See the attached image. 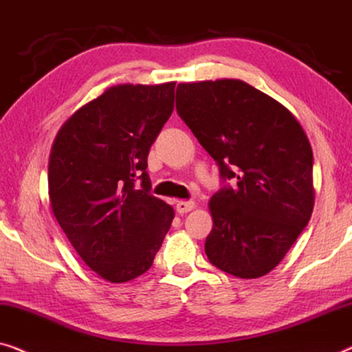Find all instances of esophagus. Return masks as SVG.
Listing matches in <instances>:
<instances>
[{"label": "esophagus", "mask_w": 352, "mask_h": 352, "mask_svg": "<svg viewBox=\"0 0 352 352\" xmlns=\"http://www.w3.org/2000/svg\"><path fill=\"white\" fill-rule=\"evenodd\" d=\"M175 209H177L178 214L183 215V214H186V212L195 209V202H192V201H178Z\"/></svg>", "instance_id": "1"}]
</instances>
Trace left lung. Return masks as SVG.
Listing matches in <instances>:
<instances>
[{
    "mask_svg": "<svg viewBox=\"0 0 352 352\" xmlns=\"http://www.w3.org/2000/svg\"><path fill=\"white\" fill-rule=\"evenodd\" d=\"M177 113L220 170L207 258L241 279L268 274L313 214L314 157L305 131L285 107L239 79L178 84Z\"/></svg>",
    "mask_w": 352,
    "mask_h": 352,
    "instance_id": "left-lung-1",
    "label": "left lung"
}]
</instances>
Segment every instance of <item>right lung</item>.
<instances>
[{
  "instance_id": "1",
  "label": "right lung",
  "mask_w": 352,
  "mask_h": 352,
  "mask_svg": "<svg viewBox=\"0 0 352 352\" xmlns=\"http://www.w3.org/2000/svg\"><path fill=\"white\" fill-rule=\"evenodd\" d=\"M175 82L122 84L78 110L49 161L58 225L92 271L127 282L151 268L174 209L151 195L148 155L174 110Z\"/></svg>"
}]
</instances>
